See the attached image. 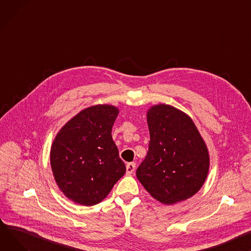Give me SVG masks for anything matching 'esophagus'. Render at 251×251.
I'll return each instance as SVG.
<instances>
[{"mask_svg": "<svg viewBox=\"0 0 251 251\" xmlns=\"http://www.w3.org/2000/svg\"><path fill=\"white\" fill-rule=\"evenodd\" d=\"M135 171V163L134 162H130L126 165V174L127 176H130L132 175L133 173H134Z\"/></svg>", "mask_w": 251, "mask_h": 251, "instance_id": "1", "label": "esophagus"}]
</instances>
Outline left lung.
<instances>
[{
    "label": "left lung",
    "mask_w": 251,
    "mask_h": 251,
    "mask_svg": "<svg viewBox=\"0 0 251 251\" xmlns=\"http://www.w3.org/2000/svg\"><path fill=\"white\" fill-rule=\"evenodd\" d=\"M149 149L136 176L157 201L173 205L197 194L210 168L205 140L191 117L179 109L157 104L146 112Z\"/></svg>",
    "instance_id": "left-lung-1"
}]
</instances>
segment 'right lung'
Wrapping results in <instances>:
<instances>
[{"label": "right lung", "instance_id": "1", "mask_svg": "<svg viewBox=\"0 0 251 251\" xmlns=\"http://www.w3.org/2000/svg\"><path fill=\"white\" fill-rule=\"evenodd\" d=\"M118 107L99 104L78 112L57 132L50 149L56 185L71 201L82 206L101 203L126 166L112 138Z\"/></svg>", "mask_w": 251, "mask_h": 251}]
</instances>
